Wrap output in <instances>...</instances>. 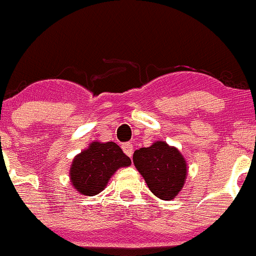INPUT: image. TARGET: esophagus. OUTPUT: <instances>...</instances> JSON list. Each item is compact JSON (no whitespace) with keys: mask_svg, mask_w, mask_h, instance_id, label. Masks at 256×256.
<instances>
[{"mask_svg":"<svg viewBox=\"0 0 256 256\" xmlns=\"http://www.w3.org/2000/svg\"><path fill=\"white\" fill-rule=\"evenodd\" d=\"M122 150L128 156H132V144L130 142H126V144H122Z\"/></svg>","mask_w":256,"mask_h":256,"instance_id":"obj_1","label":"esophagus"}]
</instances>
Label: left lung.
Wrapping results in <instances>:
<instances>
[{"label": "left lung", "instance_id": "left-lung-1", "mask_svg": "<svg viewBox=\"0 0 256 256\" xmlns=\"http://www.w3.org/2000/svg\"><path fill=\"white\" fill-rule=\"evenodd\" d=\"M132 162L152 194L172 200L184 187L188 166L182 152L163 140L135 150Z\"/></svg>", "mask_w": 256, "mask_h": 256}]
</instances>
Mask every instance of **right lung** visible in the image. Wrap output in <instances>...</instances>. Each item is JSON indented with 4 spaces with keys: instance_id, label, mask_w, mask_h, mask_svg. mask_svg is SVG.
Masks as SVG:
<instances>
[{
    "instance_id": "add662e5",
    "label": "right lung",
    "mask_w": 256,
    "mask_h": 256,
    "mask_svg": "<svg viewBox=\"0 0 256 256\" xmlns=\"http://www.w3.org/2000/svg\"><path fill=\"white\" fill-rule=\"evenodd\" d=\"M131 166L130 158L114 142H92L74 156L69 169L70 184L83 196H96L106 188L120 168Z\"/></svg>"
}]
</instances>
